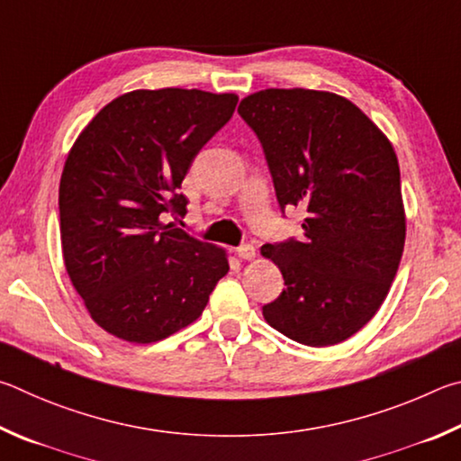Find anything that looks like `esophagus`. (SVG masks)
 <instances>
[{"mask_svg":"<svg viewBox=\"0 0 461 461\" xmlns=\"http://www.w3.org/2000/svg\"><path fill=\"white\" fill-rule=\"evenodd\" d=\"M237 257H239V259H245V261L255 259V247L249 245V243L237 247Z\"/></svg>","mask_w":461,"mask_h":461,"instance_id":"1","label":"esophagus"}]
</instances>
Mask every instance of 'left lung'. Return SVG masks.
<instances>
[{
	"label": "left lung",
	"mask_w": 461,
	"mask_h": 461,
	"mask_svg": "<svg viewBox=\"0 0 461 461\" xmlns=\"http://www.w3.org/2000/svg\"><path fill=\"white\" fill-rule=\"evenodd\" d=\"M239 115L261 143L281 214L305 210L302 240L261 247L285 281L263 316L294 342H344L383 305L405 247L393 145L334 93L267 88L240 101Z\"/></svg>",
	"instance_id": "8db88e82"
}]
</instances>
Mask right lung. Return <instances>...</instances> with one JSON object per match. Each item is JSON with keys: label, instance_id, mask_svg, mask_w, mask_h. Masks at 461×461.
Here are the masks:
<instances>
[{"label": "right lung", "instance_id": "right-lung-1", "mask_svg": "<svg viewBox=\"0 0 461 461\" xmlns=\"http://www.w3.org/2000/svg\"><path fill=\"white\" fill-rule=\"evenodd\" d=\"M237 103L198 88L133 91L72 145L59 192L64 265L109 334L164 340L200 316L229 271L224 251L164 221L185 214L182 180Z\"/></svg>", "mask_w": 461, "mask_h": 461}]
</instances>
